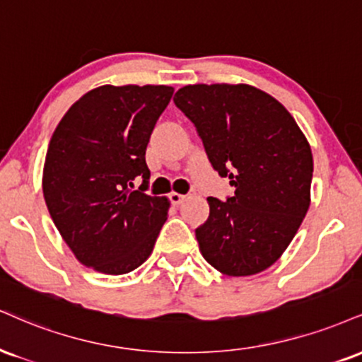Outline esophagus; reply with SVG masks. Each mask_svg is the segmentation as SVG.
Wrapping results in <instances>:
<instances>
[{
	"mask_svg": "<svg viewBox=\"0 0 362 362\" xmlns=\"http://www.w3.org/2000/svg\"><path fill=\"white\" fill-rule=\"evenodd\" d=\"M168 197H170V202H172L173 206H178V204H182L185 200V195L177 194V192H172L168 195Z\"/></svg>",
	"mask_w": 362,
	"mask_h": 362,
	"instance_id": "34e87169",
	"label": "esophagus"
}]
</instances>
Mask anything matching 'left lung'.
<instances>
[{
    "instance_id": "8db88e82",
    "label": "left lung",
    "mask_w": 362,
    "mask_h": 362,
    "mask_svg": "<svg viewBox=\"0 0 362 362\" xmlns=\"http://www.w3.org/2000/svg\"><path fill=\"white\" fill-rule=\"evenodd\" d=\"M175 106L197 128L209 162L234 195L209 197L195 229L204 259L228 276L264 272L288 247L310 206L312 150L293 116L247 84H194Z\"/></svg>"
}]
</instances>
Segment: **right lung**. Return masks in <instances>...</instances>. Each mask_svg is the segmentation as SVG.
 Masks as SVG:
<instances>
[{"instance_id": "add662e5", "label": "right lung", "mask_w": 362, "mask_h": 362, "mask_svg": "<svg viewBox=\"0 0 362 362\" xmlns=\"http://www.w3.org/2000/svg\"><path fill=\"white\" fill-rule=\"evenodd\" d=\"M170 86H101L57 124L43 165V197L77 259L124 275L148 259L168 216L167 197L146 195L145 153ZM144 178L138 191L132 180Z\"/></svg>"}]
</instances>
